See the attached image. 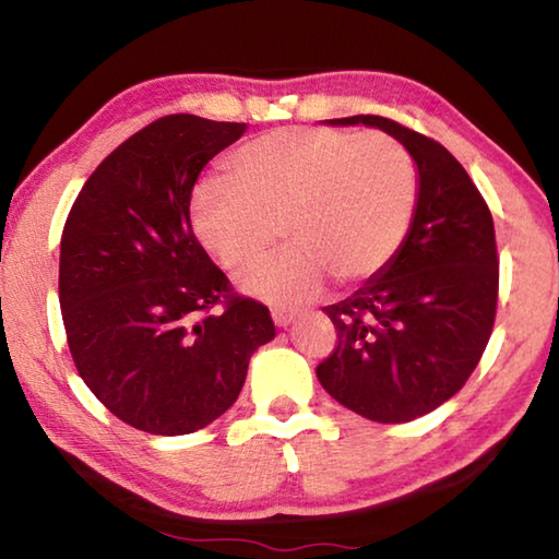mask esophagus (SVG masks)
<instances>
[{
  "instance_id": "1",
  "label": "esophagus",
  "mask_w": 559,
  "mask_h": 559,
  "mask_svg": "<svg viewBox=\"0 0 559 559\" xmlns=\"http://www.w3.org/2000/svg\"><path fill=\"white\" fill-rule=\"evenodd\" d=\"M271 318H273V323H276L278 328H288V325L293 323V320H296V316L286 313V310H273Z\"/></svg>"
}]
</instances>
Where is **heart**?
Masks as SVG:
<instances>
[{"mask_svg": "<svg viewBox=\"0 0 559 559\" xmlns=\"http://www.w3.org/2000/svg\"><path fill=\"white\" fill-rule=\"evenodd\" d=\"M192 197V229L229 271L266 259L278 229L290 249L241 278L246 296L306 306L328 288L357 286L390 266L416 206L414 157L384 132L349 135L281 128L241 145Z\"/></svg>", "mask_w": 559, "mask_h": 559, "instance_id": "b5f03b06", "label": "heart"}]
</instances>
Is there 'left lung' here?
<instances>
[{
	"mask_svg": "<svg viewBox=\"0 0 559 559\" xmlns=\"http://www.w3.org/2000/svg\"><path fill=\"white\" fill-rule=\"evenodd\" d=\"M325 122L380 128L400 140L414 157L419 189L409 234L390 266L323 308L337 347L316 374L333 400L365 419L412 421L451 400L488 345L498 302L493 216L437 140L380 116Z\"/></svg>",
	"mask_w": 559,
	"mask_h": 559,
	"instance_id": "obj_1",
	"label": "left lung"
}]
</instances>
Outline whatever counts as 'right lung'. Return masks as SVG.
<instances>
[{
	"mask_svg": "<svg viewBox=\"0 0 559 559\" xmlns=\"http://www.w3.org/2000/svg\"><path fill=\"white\" fill-rule=\"evenodd\" d=\"M246 122L159 118L103 159L61 236L59 300L75 370L130 427L182 437L229 409L276 337L266 306L231 293L189 222L197 177ZM222 301V314H210Z\"/></svg>",
	"mask_w": 559,
	"mask_h": 559,
	"instance_id": "1",
	"label": "right lung"
}]
</instances>
